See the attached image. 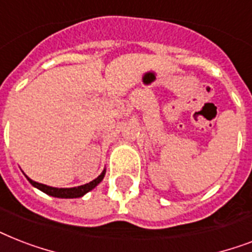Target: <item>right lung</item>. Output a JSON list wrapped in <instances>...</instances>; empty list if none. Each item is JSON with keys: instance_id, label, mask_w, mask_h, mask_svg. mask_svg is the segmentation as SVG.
<instances>
[{"instance_id": "right-lung-1", "label": "right lung", "mask_w": 252, "mask_h": 252, "mask_svg": "<svg viewBox=\"0 0 252 252\" xmlns=\"http://www.w3.org/2000/svg\"><path fill=\"white\" fill-rule=\"evenodd\" d=\"M106 175V168L103 170L102 174L95 178L94 180H91L90 183H86L84 186H78V187H73V188H56V187H51V186H45V184L37 183V182H33L32 179H30L29 176H26L27 180L30 183L32 184L33 187L40 189L41 192H44L47 195L53 196V197H60V199H76V197H82L84 195H86L87 192H90L91 189H94L96 186H98L100 182L103 180Z\"/></svg>"}]
</instances>
